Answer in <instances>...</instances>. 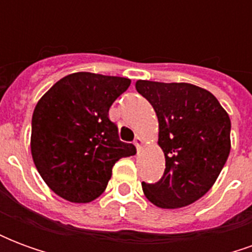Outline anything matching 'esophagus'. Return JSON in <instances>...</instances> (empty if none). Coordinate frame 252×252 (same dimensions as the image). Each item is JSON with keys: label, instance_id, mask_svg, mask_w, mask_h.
I'll return each instance as SVG.
<instances>
[{"label": "esophagus", "instance_id": "34e87169", "mask_svg": "<svg viewBox=\"0 0 252 252\" xmlns=\"http://www.w3.org/2000/svg\"><path fill=\"white\" fill-rule=\"evenodd\" d=\"M133 143H135V146H136L137 151H139V150L143 147V144H144V142H143L142 137H136V139H135V142H133Z\"/></svg>", "mask_w": 252, "mask_h": 252}]
</instances>
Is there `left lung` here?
Here are the masks:
<instances>
[{
  "mask_svg": "<svg viewBox=\"0 0 252 252\" xmlns=\"http://www.w3.org/2000/svg\"><path fill=\"white\" fill-rule=\"evenodd\" d=\"M136 90L153 105L166 169L157 184L143 182L150 202L175 209L200 200L216 182L231 151V120L217 98L191 83L139 79Z\"/></svg>",
  "mask_w": 252,
  "mask_h": 252,
  "instance_id": "left-lung-1",
  "label": "left lung"
}]
</instances>
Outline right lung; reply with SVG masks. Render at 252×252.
<instances>
[{
    "label": "right lung",
    "mask_w": 252,
    "mask_h": 252,
    "mask_svg": "<svg viewBox=\"0 0 252 252\" xmlns=\"http://www.w3.org/2000/svg\"><path fill=\"white\" fill-rule=\"evenodd\" d=\"M131 79L74 72L58 81L36 104L31 153L47 186L64 200L85 204L104 193L112 169L136 154L120 142L109 108Z\"/></svg>",
    "instance_id": "1"
}]
</instances>
